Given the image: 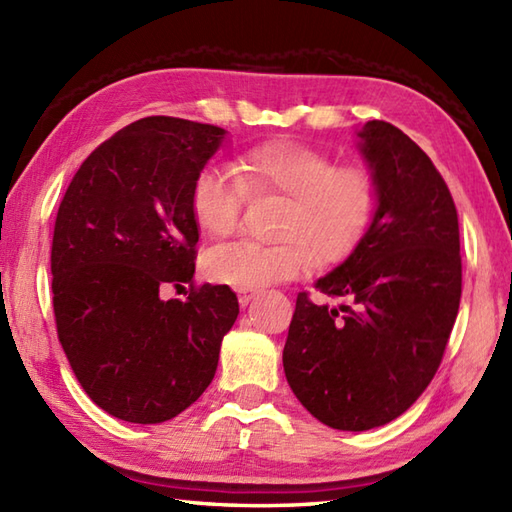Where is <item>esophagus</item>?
<instances>
[{
    "instance_id": "obj_1",
    "label": "esophagus",
    "mask_w": 512,
    "mask_h": 512,
    "mask_svg": "<svg viewBox=\"0 0 512 512\" xmlns=\"http://www.w3.org/2000/svg\"><path fill=\"white\" fill-rule=\"evenodd\" d=\"M255 297V290L253 288H239L237 290V299H239V306H248V301Z\"/></svg>"
}]
</instances>
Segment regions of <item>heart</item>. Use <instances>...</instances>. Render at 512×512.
<instances>
[{"mask_svg":"<svg viewBox=\"0 0 512 512\" xmlns=\"http://www.w3.org/2000/svg\"><path fill=\"white\" fill-rule=\"evenodd\" d=\"M233 173L206 167L193 182L191 211L204 233H233L248 193L288 200L279 244L224 242L204 253V270L217 284L264 288L312 266L347 257L376 211V184L358 167H336L332 156L301 143H273L248 151Z\"/></svg>","mask_w":512,"mask_h":512,"instance_id":"1","label":"heart"}]
</instances>
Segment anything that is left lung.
I'll return each instance as SVG.
<instances>
[{"label": "left lung", "mask_w": 512, "mask_h": 512, "mask_svg": "<svg viewBox=\"0 0 512 512\" xmlns=\"http://www.w3.org/2000/svg\"><path fill=\"white\" fill-rule=\"evenodd\" d=\"M356 136L376 211L350 257L314 284L347 303L317 306L299 292L284 347L290 389L341 431L380 427L418 400L438 372L462 297L447 182L391 123L369 121Z\"/></svg>", "instance_id": "8db88e82"}]
</instances>
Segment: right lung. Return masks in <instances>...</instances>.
Masks as SVG:
<instances>
[{
    "mask_svg": "<svg viewBox=\"0 0 512 512\" xmlns=\"http://www.w3.org/2000/svg\"><path fill=\"white\" fill-rule=\"evenodd\" d=\"M226 129L147 116L96 147L65 191L52 237V303L74 376L114 418H176L211 385L239 314L228 286L191 284L193 182Z\"/></svg>",
    "mask_w": 512,
    "mask_h": 512,
    "instance_id": "obj_1",
    "label": "right lung"
}]
</instances>
